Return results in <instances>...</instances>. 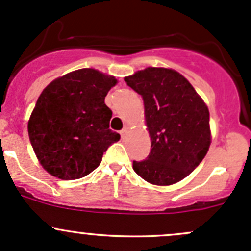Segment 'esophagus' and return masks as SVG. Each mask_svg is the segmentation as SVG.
Instances as JSON below:
<instances>
[{
	"label": "esophagus",
	"mask_w": 251,
	"mask_h": 251,
	"mask_svg": "<svg viewBox=\"0 0 251 251\" xmlns=\"http://www.w3.org/2000/svg\"><path fill=\"white\" fill-rule=\"evenodd\" d=\"M126 133H127V128L126 127L123 128V130L120 131V135H121V138H123V140L126 137Z\"/></svg>",
	"instance_id": "34e87169"
}]
</instances>
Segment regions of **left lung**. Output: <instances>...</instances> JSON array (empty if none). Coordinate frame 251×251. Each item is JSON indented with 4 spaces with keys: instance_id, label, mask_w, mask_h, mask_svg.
<instances>
[{
    "instance_id": "obj_1",
    "label": "left lung",
    "mask_w": 251,
    "mask_h": 251,
    "mask_svg": "<svg viewBox=\"0 0 251 251\" xmlns=\"http://www.w3.org/2000/svg\"><path fill=\"white\" fill-rule=\"evenodd\" d=\"M125 81L143 98L151 141L149 155L133 161V170L151 184L177 183L209 151L211 132L206 104L189 81L173 69L147 68Z\"/></svg>"
}]
</instances>
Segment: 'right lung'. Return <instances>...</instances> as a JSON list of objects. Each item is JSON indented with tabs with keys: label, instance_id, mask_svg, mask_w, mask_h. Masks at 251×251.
<instances>
[{
	"label": "right lung",
	"instance_id": "right-lung-1",
	"mask_svg": "<svg viewBox=\"0 0 251 251\" xmlns=\"http://www.w3.org/2000/svg\"><path fill=\"white\" fill-rule=\"evenodd\" d=\"M116 78L96 69H78L53 80L42 91L27 124L42 168L60 179L91 174L108 147L120 140L109 128L104 98Z\"/></svg>",
	"mask_w": 251,
	"mask_h": 251
}]
</instances>
